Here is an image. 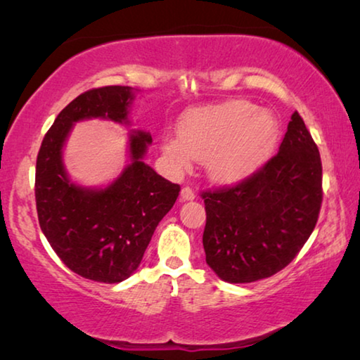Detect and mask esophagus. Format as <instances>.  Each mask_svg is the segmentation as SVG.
I'll return each instance as SVG.
<instances>
[{
    "label": "esophagus",
    "mask_w": 360,
    "mask_h": 360,
    "mask_svg": "<svg viewBox=\"0 0 360 360\" xmlns=\"http://www.w3.org/2000/svg\"><path fill=\"white\" fill-rule=\"evenodd\" d=\"M181 197H182V200H193L195 198V192L192 191L191 187L186 186V187H182Z\"/></svg>",
    "instance_id": "esophagus-1"
}]
</instances>
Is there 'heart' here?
Wrapping results in <instances>:
<instances>
[{
  "label": "heart",
  "instance_id": "b5f03b06",
  "mask_svg": "<svg viewBox=\"0 0 360 360\" xmlns=\"http://www.w3.org/2000/svg\"><path fill=\"white\" fill-rule=\"evenodd\" d=\"M178 136L162 139V150L176 168L187 169L205 158L214 181L236 182L251 176L266 160L278 136V124L266 109L233 100L182 115Z\"/></svg>",
  "mask_w": 360,
  "mask_h": 360
}]
</instances>
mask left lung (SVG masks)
<instances>
[{"label":"left lung","instance_id":"left-lung-1","mask_svg":"<svg viewBox=\"0 0 360 360\" xmlns=\"http://www.w3.org/2000/svg\"><path fill=\"white\" fill-rule=\"evenodd\" d=\"M203 248L227 283L270 278L288 266L313 233L322 203L318 146L297 111L275 157L240 184L203 192Z\"/></svg>","mask_w":360,"mask_h":360}]
</instances>
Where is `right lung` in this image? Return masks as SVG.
<instances>
[{
  "mask_svg": "<svg viewBox=\"0 0 360 360\" xmlns=\"http://www.w3.org/2000/svg\"><path fill=\"white\" fill-rule=\"evenodd\" d=\"M133 94L131 87L108 85L79 95L57 115L36 160L34 197L42 233L71 271L96 283H120L136 270L181 191L143 162L152 143L143 130L131 131L130 163L109 186L82 187L66 173L63 146L72 125L85 119L129 125Z\"/></svg>",
  "mask_w": 360,
  "mask_h": 360,
  "instance_id": "right-lung-1",
  "label": "right lung"
}]
</instances>
